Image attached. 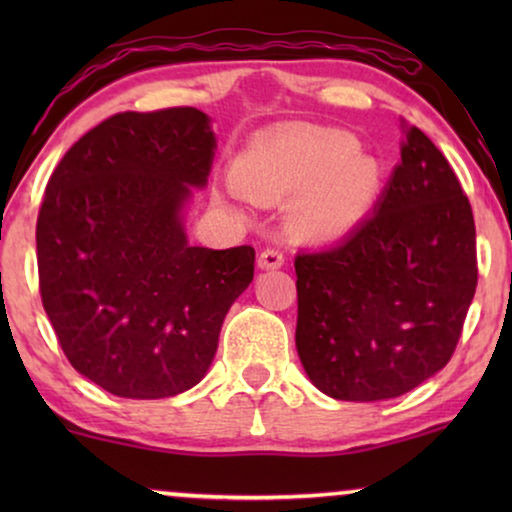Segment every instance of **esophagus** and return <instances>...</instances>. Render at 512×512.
<instances>
[{
  "label": "esophagus",
  "mask_w": 512,
  "mask_h": 512,
  "mask_svg": "<svg viewBox=\"0 0 512 512\" xmlns=\"http://www.w3.org/2000/svg\"><path fill=\"white\" fill-rule=\"evenodd\" d=\"M284 263H286L284 251L282 249H275V247L263 249L261 256H258V265H261L263 270H277V268H282Z\"/></svg>",
  "instance_id": "1"
}]
</instances>
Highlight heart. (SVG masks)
Segmentation results:
<instances>
[{
  "label": "heart",
  "mask_w": 512,
  "mask_h": 512,
  "mask_svg": "<svg viewBox=\"0 0 512 512\" xmlns=\"http://www.w3.org/2000/svg\"><path fill=\"white\" fill-rule=\"evenodd\" d=\"M235 184L254 200H298L293 221L307 235L352 230L380 191V167L338 135L286 132L256 142L235 165Z\"/></svg>",
  "instance_id": "b5f03b06"
}]
</instances>
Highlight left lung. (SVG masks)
Masks as SVG:
<instances>
[{"label":"left lung","mask_w":512,"mask_h":512,"mask_svg":"<svg viewBox=\"0 0 512 512\" xmlns=\"http://www.w3.org/2000/svg\"><path fill=\"white\" fill-rule=\"evenodd\" d=\"M296 347L338 401L408 394L452 359L478 286L475 221L457 174L419 128L375 212L296 256Z\"/></svg>","instance_id":"obj_1"}]
</instances>
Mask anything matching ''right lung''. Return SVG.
I'll return each mask as SVG.
<instances>
[{"instance_id":"1","label":"right lung","mask_w":512,"mask_h":512,"mask_svg":"<svg viewBox=\"0 0 512 512\" xmlns=\"http://www.w3.org/2000/svg\"><path fill=\"white\" fill-rule=\"evenodd\" d=\"M214 160L193 107L123 111L48 179L37 219L41 303L67 361L121 398H167L205 377L221 324L254 279V247H191L181 207Z\"/></svg>"}]
</instances>
